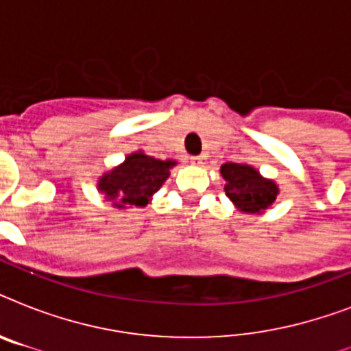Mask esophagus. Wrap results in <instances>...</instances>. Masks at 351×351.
Wrapping results in <instances>:
<instances>
[{"label": "esophagus", "mask_w": 351, "mask_h": 351, "mask_svg": "<svg viewBox=\"0 0 351 351\" xmlns=\"http://www.w3.org/2000/svg\"><path fill=\"white\" fill-rule=\"evenodd\" d=\"M204 162V156H191V164L200 165Z\"/></svg>", "instance_id": "34e87169"}]
</instances>
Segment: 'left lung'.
I'll list each match as a JSON object with an SVG mask.
<instances>
[{"label":"left lung","mask_w":351,"mask_h":351,"mask_svg":"<svg viewBox=\"0 0 351 351\" xmlns=\"http://www.w3.org/2000/svg\"><path fill=\"white\" fill-rule=\"evenodd\" d=\"M220 176L226 180V195L240 213L264 215L280 191L277 182L264 178L250 164L228 162L220 167Z\"/></svg>","instance_id":"left-lung-1"}]
</instances>
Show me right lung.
Listing matches in <instances>:
<instances>
[{"label":"right lung","instance_id":"obj_1","mask_svg":"<svg viewBox=\"0 0 351 351\" xmlns=\"http://www.w3.org/2000/svg\"><path fill=\"white\" fill-rule=\"evenodd\" d=\"M175 165V160H156L140 149L127 154L120 165L106 171L96 187L112 208H145Z\"/></svg>","mask_w":351,"mask_h":351}]
</instances>
